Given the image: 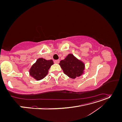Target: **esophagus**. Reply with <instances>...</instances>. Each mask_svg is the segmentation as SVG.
I'll return each mask as SVG.
<instances>
[{"mask_svg":"<svg viewBox=\"0 0 122 122\" xmlns=\"http://www.w3.org/2000/svg\"><path fill=\"white\" fill-rule=\"evenodd\" d=\"M54 62H55V63H56V64H58L59 62H60V60H55L54 61Z\"/></svg>","mask_w":122,"mask_h":122,"instance_id":"1","label":"esophagus"}]
</instances>
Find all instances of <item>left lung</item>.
I'll use <instances>...</instances> for the list:
<instances>
[{"instance_id":"1","label":"left lung","mask_w":122,"mask_h":122,"mask_svg":"<svg viewBox=\"0 0 122 122\" xmlns=\"http://www.w3.org/2000/svg\"><path fill=\"white\" fill-rule=\"evenodd\" d=\"M64 73L70 78L75 79L83 73L85 65L72 54H69L59 64Z\"/></svg>"}]
</instances>
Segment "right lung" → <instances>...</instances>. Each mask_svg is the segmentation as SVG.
Returning a JSON list of instances; mask_svg holds the SVG:
<instances>
[{
  "label": "right lung",
  "mask_w": 122,
  "mask_h": 122,
  "mask_svg": "<svg viewBox=\"0 0 122 122\" xmlns=\"http://www.w3.org/2000/svg\"><path fill=\"white\" fill-rule=\"evenodd\" d=\"M53 65L52 60H46L43 58H40L36 60L29 70V74L36 80H40L48 74L50 67Z\"/></svg>",
  "instance_id": "right-lung-1"
}]
</instances>
